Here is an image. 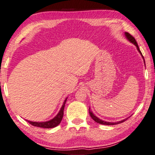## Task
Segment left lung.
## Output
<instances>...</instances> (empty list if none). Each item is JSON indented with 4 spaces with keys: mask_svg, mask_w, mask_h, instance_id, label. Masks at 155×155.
<instances>
[{
    "mask_svg": "<svg viewBox=\"0 0 155 155\" xmlns=\"http://www.w3.org/2000/svg\"><path fill=\"white\" fill-rule=\"evenodd\" d=\"M124 35H125L126 38H127L128 41L131 42V43H133L134 45L136 46L137 48V51L140 52V53L141 54V55L142 56V58H143V59H144L143 55H142V53H141V51H140V48H139V46H138L137 43V41H135V39H134V38L133 36H132V35H130V34L129 33H127V32H125V33H124ZM144 63H145V62H144ZM89 113H90V117H91L92 118V119H93L94 121H95L96 122H97V123H99V124H106V125H113V124H117L122 123V122H124L127 119H127H125V120H121V121H119V122H105V121H103V120H102L99 119V118L96 117V116L95 115V114H94L93 113H92V112L91 111H90V109H89Z\"/></svg>",
    "mask_w": 155,
    "mask_h": 155,
    "instance_id": "8db88e82",
    "label": "left lung"
}]
</instances>
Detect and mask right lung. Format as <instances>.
<instances>
[{
  "label": "right lung",
  "mask_w": 155,
  "mask_h": 155,
  "mask_svg": "<svg viewBox=\"0 0 155 155\" xmlns=\"http://www.w3.org/2000/svg\"><path fill=\"white\" fill-rule=\"evenodd\" d=\"M66 100H67V98H66L65 101L63 102V106H62L61 109L58 112L57 115L55 116L53 119L51 120H49V121L47 122H32V121H28V120H26L29 122L30 124H32V125L35 127H43V128H53L55 127L58 126L60 122L62 121V119H63V112H64V108H65V104L66 102Z\"/></svg>",
  "instance_id": "right-lung-1"
}]
</instances>
